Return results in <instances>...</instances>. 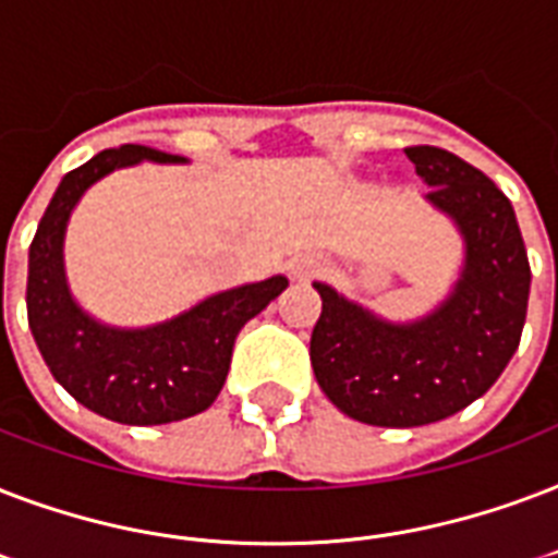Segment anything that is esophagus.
<instances>
[{
    "mask_svg": "<svg viewBox=\"0 0 558 558\" xmlns=\"http://www.w3.org/2000/svg\"><path fill=\"white\" fill-rule=\"evenodd\" d=\"M323 270H326V267H323V262H319V258H311V256L296 258V262L291 265L293 279H300V282H305V279H314V276H319Z\"/></svg>",
    "mask_w": 558,
    "mask_h": 558,
    "instance_id": "obj_1",
    "label": "esophagus"
}]
</instances>
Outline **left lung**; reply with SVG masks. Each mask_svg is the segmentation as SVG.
I'll return each mask as SVG.
<instances>
[{"mask_svg":"<svg viewBox=\"0 0 558 558\" xmlns=\"http://www.w3.org/2000/svg\"><path fill=\"white\" fill-rule=\"evenodd\" d=\"M425 194L465 239V265L430 317L396 326L314 284L323 311L311 331V366L328 401L378 427L439 422L481 399L521 343L530 262L515 209L489 177L434 145L404 148Z\"/></svg>","mask_w":558,"mask_h":558,"instance_id":"obj_1","label":"left lung"}]
</instances>
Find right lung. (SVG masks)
<instances>
[{
  "label": "right lung",
  "mask_w": 558,
  "mask_h": 558,
  "mask_svg": "<svg viewBox=\"0 0 558 558\" xmlns=\"http://www.w3.org/2000/svg\"><path fill=\"white\" fill-rule=\"evenodd\" d=\"M185 162L145 145L95 154L60 180L28 250V326L43 361L60 387L84 408L122 425H166L194 416L218 399L241 326L288 288L284 276L215 293L171 323L154 328H110L86 317L69 296L63 276V232L77 197L116 168Z\"/></svg>",
  "instance_id": "1"
}]
</instances>
